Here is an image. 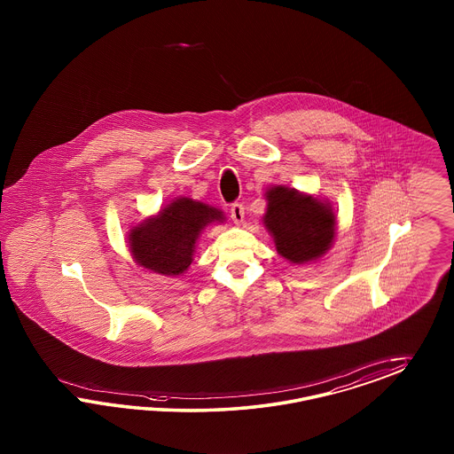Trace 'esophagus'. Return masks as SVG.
I'll list each match as a JSON object with an SVG mask.
<instances>
[{"mask_svg": "<svg viewBox=\"0 0 454 454\" xmlns=\"http://www.w3.org/2000/svg\"><path fill=\"white\" fill-rule=\"evenodd\" d=\"M230 213H231V219L235 221L236 224H241L245 219V206L241 203H233Z\"/></svg>", "mask_w": 454, "mask_h": 454, "instance_id": "esophagus-1", "label": "esophagus"}]
</instances>
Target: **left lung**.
I'll list each match as a JSON object with an SVG mask.
<instances>
[{
  "mask_svg": "<svg viewBox=\"0 0 454 454\" xmlns=\"http://www.w3.org/2000/svg\"><path fill=\"white\" fill-rule=\"evenodd\" d=\"M266 200L263 221L282 256L294 263H307L329 250L335 216L327 204L282 186L270 189Z\"/></svg>",
  "mask_w": 454,
  "mask_h": 454,
  "instance_id": "left-lung-1",
  "label": "left lung"
}]
</instances>
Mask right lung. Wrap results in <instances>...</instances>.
Instances as JSON below:
<instances>
[{"label":"right lung","mask_w":454,"mask_h":454,"mask_svg":"<svg viewBox=\"0 0 454 454\" xmlns=\"http://www.w3.org/2000/svg\"><path fill=\"white\" fill-rule=\"evenodd\" d=\"M223 219V213L216 207L189 198L176 200L156 218L130 231V253L147 270L179 275L191 265L196 239L204 226Z\"/></svg>","instance_id":"add662e5"}]
</instances>
